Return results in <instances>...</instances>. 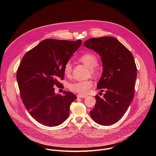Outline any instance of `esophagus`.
<instances>
[{"mask_svg":"<svg viewBox=\"0 0 156 156\" xmlns=\"http://www.w3.org/2000/svg\"><path fill=\"white\" fill-rule=\"evenodd\" d=\"M78 98H85L87 97L86 95H83V94H78L77 95Z\"/></svg>","mask_w":156,"mask_h":156,"instance_id":"1","label":"esophagus"}]
</instances>
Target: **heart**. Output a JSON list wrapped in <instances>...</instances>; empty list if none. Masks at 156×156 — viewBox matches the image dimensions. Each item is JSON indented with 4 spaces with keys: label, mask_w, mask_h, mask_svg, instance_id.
Instances as JSON below:
<instances>
[{
    "label": "heart",
    "mask_w": 156,
    "mask_h": 156,
    "mask_svg": "<svg viewBox=\"0 0 156 156\" xmlns=\"http://www.w3.org/2000/svg\"><path fill=\"white\" fill-rule=\"evenodd\" d=\"M79 60L90 69L91 74L93 76H95L96 75V72L94 69L98 64V59L95 54L90 52L85 53L79 57ZM72 71V62L70 61L66 62L63 67L64 74L66 76H70L71 75ZM92 85L93 84L91 81L86 80L69 83L68 84V88L72 92L84 94L89 91Z\"/></svg>",
    "instance_id": "obj_1"
}]
</instances>
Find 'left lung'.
Here are the masks:
<instances>
[{"mask_svg": "<svg viewBox=\"0 0 156 156\" xmlns=\"http://www.w3.org/2000/svg\"><path fill=\"white\" fill-rule=\"evenodd\" d=\"M84 46L101 57L103 72L97 88L105 92L103 99L96 96V104L90 111V115L101 125H111L124 115L134 97L137 77L134 57L113 37L89 39Z\"/></svg>", "mask_w": 156, "mask_h": 156, "instance_id": "8db88e82", "label": "left lung"}]
</instances>
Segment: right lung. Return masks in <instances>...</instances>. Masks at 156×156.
Segmentation results:
<instances>
[{"instance_id":"1","label":"right lung","mask_w":156,"mask_h":156,"mask_svg":"<svg viewBox=\"0 0 156 156\" xmlns=\"http://www.w3.org/2000/svg\"><path fill=\"white\" fill-rule=\"evenodd\" d=\"M76 41L48 39L27 52L16 73L20 96L31 116L48 126L62 124L69 116L71 104L76 96L71 92L55 94V84L61 86L63 67L81 46Z\"/></svg>"}]
</instances>
